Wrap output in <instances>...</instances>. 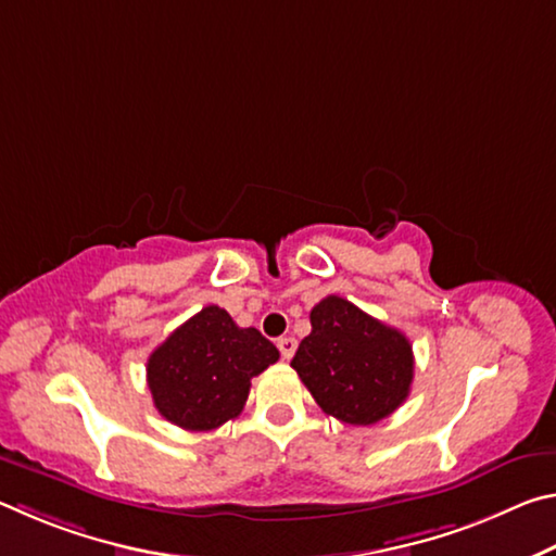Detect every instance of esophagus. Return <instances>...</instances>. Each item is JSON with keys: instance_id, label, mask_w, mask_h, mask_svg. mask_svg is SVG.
Returning <instances> with one entry per match:
<instances>
[{"instance_id": "34e87169", "label": "esophagus", "mask_w": 556, "mask_h": 556, "mask_svg": "<svg viewBox=\"0 0 556 556\" xmlns=\"http://www.w3.org/2000/svg\"><path fill=\"white\" fill-rule=\"evenodd\" d=\"M277 348H279V353H281V357H289L296 353V338H291V336H285V338H279L277 341Z\"/></svg>"}]
</instances>
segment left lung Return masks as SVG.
Instances as JSON below:
<instances>
[{"label": "left lung", "instance_id": "left-lung-1", "mask_svg": "<svg viewBox=\"0 0 556 556\" xmlns=\"http://www.w3.org/2000/svg\"><path fill=\"white\" fill-rule=\"evenodd\" d=\"M291 368L326 414L370 427L407 400L414 355L397 328L331 294L312 308V333L299 343Z\"/></svg>", "mask_w": 556, "mask_h": 556}]
</instances>
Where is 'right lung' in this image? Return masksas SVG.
<instances>
[{"mask_svg": "<svg viewBox=\"0 0 556 556\" xmlns=\"http://www.w3.org/2000/svg\"><path fill=\"white\" fill-rule=\"evenodd\" d=\"M279 361L257 328H240L220 306H205L149 355L147 382L154 407L172 425L211 431L235 419L250 380Z\"/></svg>", "mask_w": 556, "mask_h": 556, "instance_id": "obj_1", "label": "right lung"}]
</instances>
